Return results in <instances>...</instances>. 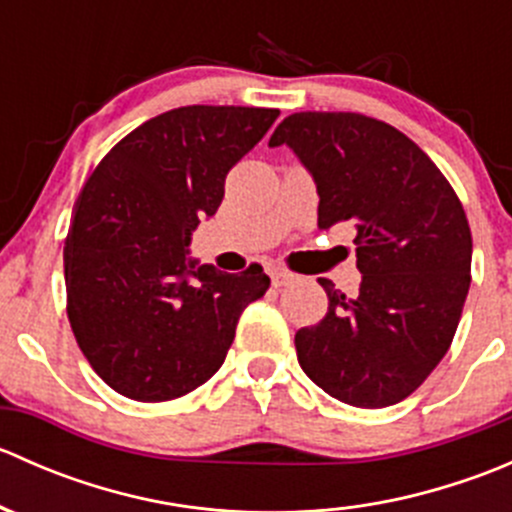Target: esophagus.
<instances>
[{
  "label": "esophagus",
  "mask_w": 512,
  "mask_h": 512,
  "mask_svg": "<svg viewBox=\"0 0 512 512\" xmlns=\"http://www.w3.org/2000/svg\"><path fill=\"white\" fill-rule=\"evenodd\" d=\"M270 277H272V285H275V287H285L294 280V275H289V272L280 270V267H272Z\"/></svg>",
  "instance_id": "1"
}]
</instances>
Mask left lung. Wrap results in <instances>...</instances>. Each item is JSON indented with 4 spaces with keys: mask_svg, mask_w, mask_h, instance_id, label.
I'll list each match as a JSON object with an SVG mask.
<instances>
[{
    "mask_svg": "<svg viewBox=\"0 0 512 512\" xmlns=\"http://www.w3.org/2000/svg\"><path fill=\"white\" fill-rule=\"evenodd\" d=\"M312 173L319 230L352 223L361 287L319 280L327 314L294 334L299 366L334 399L384 409L411 396L448 352L471 287L473 240L446 175L394 126L302 111L275 128Z\"/></svg>",
    "mask_w": 512,
    "mask_h": 512,
    "instance_id": "8db88e82",
    "label": "left lung"
}]
</instances>
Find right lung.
Masks as SVG:
<instances>
[{
    "mask_svg": "<svg viewBox=\"0 0 512 512\" xmlns=\"http://www.w3.org/2000/svg\"><path fill=\"white\" fill-rule=\"evenodd\" d=\"M277 108L183 106L116 143L86 180L64 245L66 314L94 371L133 401L190 394L223 366L245 307L270 287L260 265L225 275L188 260L232 165Z\"/></svg>",
    "mask_w": 512,
    "mask_h": 512,
    "instance_id": "add662e5",
    "label": "right lung"
}]
</instances>
